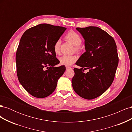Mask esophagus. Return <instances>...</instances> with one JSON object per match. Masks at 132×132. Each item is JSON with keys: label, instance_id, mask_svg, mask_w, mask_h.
I'll list each match as a JSON object with an SVG mask.
<instances>
[{"label": "esophagus", "instance_id": "esophagus-1", "mask_svg": "<svg viewBox=\"0 0 132 132\" xmlns=\"http://www.w3.org/2000/svg\"><path fill=\"white\" fill-rule=\"evenodd\" d=\"M71 69L70 67H68V66H67L66 67V69L67 70H68V69Z\"/></svg>", "mask_w": 132, "mask_h": 132}]
</instances>
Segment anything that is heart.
<instances>
[{"mask_svg": "<svg viewBox=\"0 0 132 132\" xmlns=\"http://www.w3.org/2000/svg\"><path fill=\"white\" fill-rule=\"evenodd\" d=\"M65 38L75 46L74 50L76 52H80L81 48L80 46L82 43V38L80 36L74 31H70L65 35ZM61 41L60 39H58L55 42L53 46V50L55 54H59L60 50H61ZM59 60L61 64L69 66L72 65L77 61V58L75 55H63L59 58Z\"/></svg>", "mask_w": 132, "mask_h": 132, "instance_id": "obj_1", "label": "heart"}]
</instances>
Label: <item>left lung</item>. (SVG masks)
<instances>
[{"instance_id":"8db88e82","label":"left lung","mask_w":132,"mask_h":132,"mask_svg":"<svg viewBox=\"0 0 132 132\" xmlns=\"http://www.w3.org/2000/svg\"><path fill=\"white\" fill-rule=\"evenodd\" d=\"M77 30L85 39L86 52L76 62L81 68L74 69L72 86L80 96L92 100L104 93L113 81L118 64L117 46L113 38L98 27Z\"/></svg>"}]
</instances>
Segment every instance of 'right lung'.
<instances>
[{
	"instance_id": "add662e5",
	"label": "right lung",
	"mask_w": 132,
	"mask_h": 132,
	"mask_svg": "<svg viewBox=\"0 0 132 132\" xmlns=\"http://www.w3.org/2000/svg\"><path fill=\"white\" fill-rule=\"evenodd\" d=\"M67 28L42 23L27 30L20 41L16 53V73L20 83L37 98L52 94L57 81L65 70L53 50L55 42Z\"/></svg>"
}]
</instances>
